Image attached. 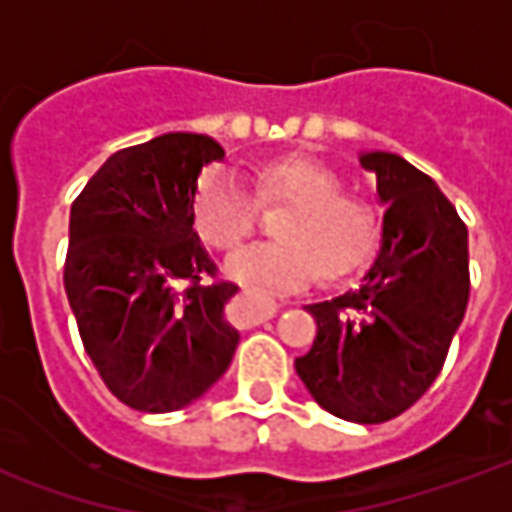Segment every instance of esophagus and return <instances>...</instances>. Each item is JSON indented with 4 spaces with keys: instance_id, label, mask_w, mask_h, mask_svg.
Segmentation results:
<instances>
[{
    "instance_id": "1",
    "label": "esophagus",
    "mask_w": 512,
    "mask_h": 512,
    "mask_svg": "<svg viewBox=\"0 0 512 512\" xmlns=\"http://www.w3.org/2000/svg\"><path fill=\"white\" fill-rule=\"evenodd\" d=\"M277 304L274 301H257V299H246L241 307H238V321L241 326H257V323L268 321L277 315Z\"/></svg>"
}]
</instances>
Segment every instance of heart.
<instances>
[{"instance_id": "heart-1", "label": "heart", "mask_w": 512, "mask_h": 512, "mask_svg": "<svg viewBox=\"0 0 512 512\" xmlns=\"http://www.w3.org/2000/svg\"><path fill=\"white\" fill-rule=\"evenodd\" d=\"M266 202H293L279 219L282 241H260L227 257V274L257 293L299 290L321 274L343 277L370 252L376 219L365 202L345 197L343 183L318 161L296 158L277 164L257 178ZM197 227L202 238L230 252L252 235L257 200L241 178L216 169L197 194Z\"/></svg>"}]
</instances>
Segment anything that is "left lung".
<instances>
[{
	"instance_id": "1",
	"label": "left lung",
	"mask_w": 512,
	"mask_h": 512,
	"mask_svg": "<svg viewBox=\"0 0 512 512\" xmlns=\"http://www.w3.org/2000/svg\"><path fill=\"white\" fill-rule=\"evenodd\" d=\"M376 172L384 233L359 288L304 310L318 323L296 373L329 414L378 425L400 417L444 367L469 304V233L439 186L395 153Z\"/></svg>"
}]
</instances>
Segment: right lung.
Listing matches in <instances>:
<instances>
[{"instance_id": "obj_1", "label": "right lung", "mask_w": 512, "mask_h": 512, "mask_svg": "<svg viewBox=\"0 0 512 512\" xmlns=\"http://www.w3.org/2000/svg\"><path fill=\"white\" fill-rule=\"evenodd\" d=\"M224 150L205 134H164L117 150L71 205L65 293L109 392L150 414L211 389L238 345L224 321L233 282L194 230L202 169Z\"/></svg>"}]
</instances>
